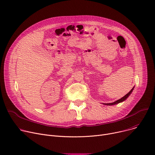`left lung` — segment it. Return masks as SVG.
Instances as JSON below:
<instances>
[{"mask_svg":"<svg viewBox=\"0 0 155 155\" xmlns=\"http://www.w3.org/2000/svg\"><path fill=\"white\" fill-rule=\"evenodd\" d=\"M133 88H134V87L131 89V91H130L126 95H124L123 97H122L121 99H119V100H117V101H115L114 102H112V103H108V104H104V105H115V104H119V103H120V102H123V101H124L127 97L129 96V95L131 94V93H132V92H133Z\"/></svg>","mask_w":155,"mask_h":155,"instance_id":"1","label":"left lung"}]
</instances>
